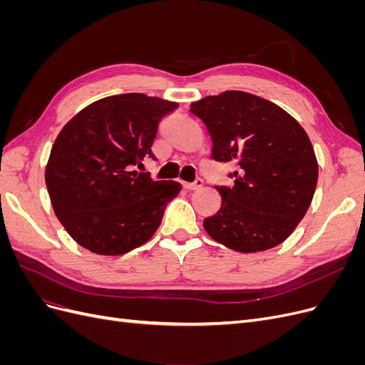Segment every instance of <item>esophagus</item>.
Listing matches in <instances>:
<instances>
[{"label":"esophagus","instance_id":"esophagus-1","mask_svg":"<svg viewBox=\"0 0 365 365\" xmlns=\"http://www.w3.org/2000/svg\"><path fill=\"white\" fill-rule=\"evenodd\" d=\"M202 184H204V181L201 178H196L195 182H184L182 185H184V189H187V190H197V189H201Z\"/></svg>","mask_w":365,"mask_h":365}]
</instances>
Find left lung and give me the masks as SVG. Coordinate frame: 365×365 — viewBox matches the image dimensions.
Returning a JSON list of instances; mask_svg holds the SVG:
<instances>
[{
  "label": "left lung",
  "mask_w": 365,
  "mask_h": 365,
  "mask_svg": "<svg viewBox=\"0 0 365 365\" xmlns=\"http://www.w3.org/2000/svg\"><path fill=\"white\" fill-rule=\"evenodd\" d=\"M212 137V157L235 163L233 187L215 185L222 205L204 220L208 236L239 252L280 245L312 202L318 163L298 121L275 103L225 91L190 105Z\"/></svg>",
  "instance_id": "obj_1"
}]
</instances>
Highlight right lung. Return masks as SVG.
Listing matches in <instances>:
<instances>
[{"mask_svg":"<svg viewBox=\"0 0 365 365\" xmlns=\"http://www.w3.org/2000/svg\"><path fill=\"white\" fill-rule=\"evenodd\" d=\"M176 102L141 93L101 98L62 128L50 152L46 184L54 215L81 247L121 256L141 247L161 224L181 184L153 181L152 158L160 120Z\"/></svg>","mask_w":365,"mask_h":365,"instance_id":"right-lung-1","label":"right lung"}]
</instances>
